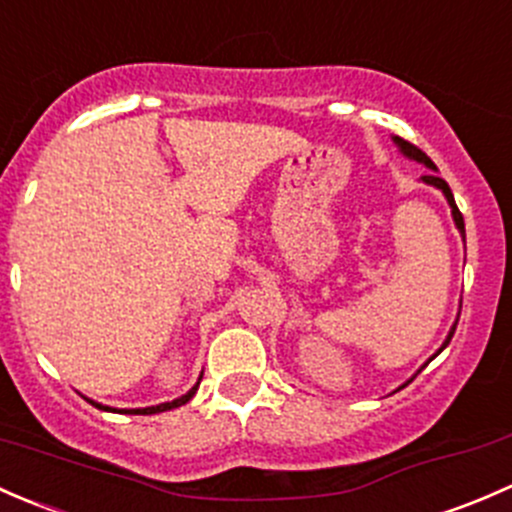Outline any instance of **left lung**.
I'll return each mask as SVG.
<instances>
[{"instance_id": "1", "label": "left lung", "mask_w": 512, "mask_h": 512, "mask_svg": "<svg viewBox=\"0 0 512 512\" xmlns=\"http://www.w3.org/2000/svg\"><path fill=\"white\" fill-rule=\"evenodd\" d=\"M394 142H397V147L399 150H402V155L404 157H409V160H416V162H421V165H426L429 167V170H434L436 172V165L434 162L429 160V157H426V152H421L419 147L416 145H412V142H407V140H402V138H392ZM434 172H431V175H424L421 177V182H426V184H431V187H436V189H441V192H444V197H446V202H449V207H451V214H453V221H456V229L461 231V236H463V241H466V226H463V214L458 212V207H456V202H453V194H451V187L449 184L444 182V179H441L439 175H434ZM461 315V313H458ZM458 323V320H456ZM456 323H453V328H451V333H449V337H446L444 340V345H441V350H444L446 345H449L451 342V337H453V333H456ZM439 350V352H441ZM439 352H436V355H439ZM434 355V357H436ZM434 357H431V360H434ZM421 372V370H419ZM409 382H412V379H409ZM407 382V384H409ZM404 387V384H402Z\"/></svg>"}]
</instances>
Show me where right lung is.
I'll return each instance as SVG.
<instances>
[{"mask_svg": "<svg viewBox=\"0 0 512 512\" xmlns=\"http://www.w3.org/2000/svg\"><path fill=\"white\" fill-rule=\"evenodd\" d=\"M199 379H202V377H199ZM197 387H199V382L194 384V387L189 389L187 394H182V397H179V399H172V402L157 404V407H145V409H113V407H103V404L93 402V399H88V402H91L93 407L103 409V412H120V414H160V412H167V409H177V407H182V404H187L189 399H192L194 394H197Z\"/></svg>", "mask_w": 512, "mask_h": 512, "instance_id": "right-lung-1", "label": "right lung"}]
</instances>
